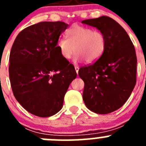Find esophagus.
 Listing matches in <instances>:
<instances>
[{
	"mask_svg": "<svg viewBox=\"0 0 146 146\" xmlns=\"http://www.w3.org/2000/svg\"><path fill=\"white\" fill-rule=\"evenodd\" d=\"M74 69H75V71H76V72H77V74H78V71H79V67L78 66H74Z\"/></svg>",
	"mask_w": 146,
	"mask_h": 146,
	"instance_id": "34e87169",
	"label": "esophagus"
}]
</instances>
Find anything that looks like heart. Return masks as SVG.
Here are the masks:
<instances>
[{"mask_svg": "<svg viewBox=\"0 0 146 146\" xmlns=\"http://www.w3.org/2000/svg\"><path fill=\"white\" fill-rule=\"evenodd\" d=\"M66 38L58 40L56 48L63 58L69 60L76 52L74 63L86 60L93 64L104 53L107 39L102 32L80 25H73L66 32Z\"/></svg>", "mask_w": 146, "mask_h": 146, "instance_id": "heart-1", "label": "heart"}]
</instances>
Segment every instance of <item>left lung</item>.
<instances>
[{
  "mask_svg": "<svg viewBox=\"0 0 146 146\" xmlns=\"http://www.w3.org/2000/svg\"><path fill=\"white\" fill-rule=\"evenodd\" d=\"M97 28L107 39L101 58L79 69L84 81L82 99L88 109L108 114L125 104L136 84L137 56L129 35L113 19L107 16L82 21Z\"/></svg>",
  "mask_w": 146,
  "mask_h": 146,
  "instance_id": "obj_1",
  "label": "left lung"
}]
</instances>
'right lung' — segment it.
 Here are the masks:
<instances>
[{"mask_svg": "<svg viewBox=\"0 0 146 146\" xmlns=\"http://www.w3.org/2000/svg\"><path fill=\"white\" fill-rule=\"evenodd\" d=\"M69 25L41 22L23 30L9 56V78L17 101L30 113L50 117L61 110L64 96L77 77L74 66L62 58L56 61L60 34Z\"/></svg>", "mask_w": 146, "mask_h": 146, "instance_id": "obj_1", "label": "right lung"}]
</instances>
